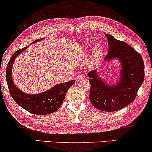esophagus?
<instances>
[{
  "mask_svg": "<svg viewBox=\"0 0 152 152\" xmlns=\"http://www.w3.org/2000/svg\"><path fill=\"white\" fill-rule=\"evenodd\" d=\"M84 78H85L84 75H83V74H79V76H78L77 77H76V80H78V81H81V80L84 79Z\"/></svg>",
  "mask_w": 152,
  "mask_h": 152,
  "instance_id": "obj_1",
  "label": "esophagus"
}]
</instances>
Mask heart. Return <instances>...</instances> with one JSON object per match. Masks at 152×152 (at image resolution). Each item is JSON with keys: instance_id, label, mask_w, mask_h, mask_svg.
I'll list each match as a JSON object with an SVG mask.
<instances>
[{"instance_id": "obj_1", "label": "heart", "mask_w": 152, "mask_h": 152, "mask_svg": "<svg viewBox=\"0 0 152 152\" xmlns=\"http://www.w3.org/2000/svg\"><path fill=\"white\" fill-rule=\"evenodd\" d=\"M86 47H89V44H86ZM103 55V48L101 45H96L93 48L92 52H91V58H90V61L92 63H96L99 62L101 60Z\"/></svg>"}]
</instances>
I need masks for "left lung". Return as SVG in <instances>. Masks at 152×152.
I'll return each instance as SVG.
<instances>
[{"label":"left lung","instance_id":"left-lung-1","mask_svg":"<svg viewBox=\"0 0 152 152\" xmlns=\"http://www.w3.org/2000/svg\"><path fill=\"white\" fill-rule=\"evenodd\" d=\"M109 50L104 58L105 62L118 59L121 69L119 80L110 85L104 82L97 71L88 73L91 84L89 99L96 109L104 112L119 110L133 102L144 79V64L137 51L126 42L110 34H105Z\"/></svg>","mask_w":152,"mask_h":152}]
</instances>
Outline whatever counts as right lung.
<instances>
[{"label":"right lung","mask_w":152,"mask_h":152,"mask_svg":"<svg viewBox=\"0 0 152 152\" xmlns=\"http://www.w3.org/2000/svg\"><path fill=\"white\" fill-rule=\"evenodd\" d=\"M42 39H37L31 42V45ZM27 48H29V46L15 52L8 63L6 79L9 91L14 101L26 111L38 115L50 114L57 111L60 107L62 105L68 89L74 84L75 81L71 80L68 82L57 84L50 89L39 94H29L23 92L14 85L11 70L16 58Z\"/></svg>","instance_id":"add662e5"}]
</instances>
